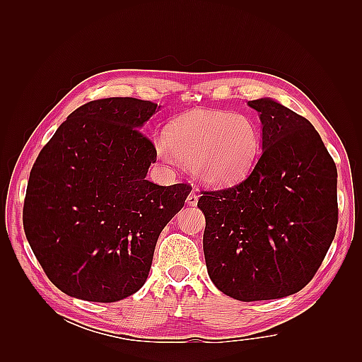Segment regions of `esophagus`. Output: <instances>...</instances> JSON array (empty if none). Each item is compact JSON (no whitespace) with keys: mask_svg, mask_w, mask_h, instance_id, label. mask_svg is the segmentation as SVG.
Listing matches in <instances>:
<instances>
[{"mask_svg":"<svg viewBox=\"0 0 362 362\" xmlns=\"http://www.w3.org/2000/svg\"><path fill=\"white\" fill-rule=\"evenodd\" d=\"M187 205H190V206H194L196 204H198V194H196L194 192H192L189 196H187Z\"/></svg>","mask_w":362,"mask_h":362,"instance_id":"obj_1","label":"esophagus"}]
</instances>
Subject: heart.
<instances>
[{"label": "heart", "mask_w": 362, "mask_h": 362, "mask_svg": "<svg viewBox=\"0 0 362 362\" xmlns=\"http://www.w3.org/2000/svg\"><path fill=\"white\" fill-rule=\"evenodd\" d=\"M261 145L254 119L225 110L185 113L156 139L157 154L164 163L189 164L194 177L211 187L247 177L259 158Z\"/></svg>", "instance_id": "obj_1"}]
</instances>
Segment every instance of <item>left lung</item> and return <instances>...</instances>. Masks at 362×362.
<instances>
[{
    "mask_svg": "<svg viewBox=\"0 0 362 362\" xmlns=\"http://www.w3.org/2000/svg\"><path fill=\"white\" fill-rule=\"evenodd\" d=\"M247 105L262 127L249 177L202 192L204 255L214 286L243 302L281 299L308 284L335 237L337 168L308 119L272 98Z\"/></svg>",
    "mask_w": 362,
    "mask_h": 362,
    "instance_id": "left-lung-1",
    "label": "left lung"
}]
</instances>
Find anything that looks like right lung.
<instances>
[{"label": "right lung", "mask_w": 362, "mask_h": 362, "mask_svg": "<svg viewBox=\"0 0 362 362\" xmlns=\"http://www.w3.org/2000/svg\"><path fill=\"white\" fill-rule=\"evenodd\" d=\"M156 112L137 98L87 103L30 172L25 235L49 281L71 298L117 302L144 287L160 233L192 192L146 180L157 151L140 128Z\"/></svg>", "instance_id": "obj_1"}]
</instances>
